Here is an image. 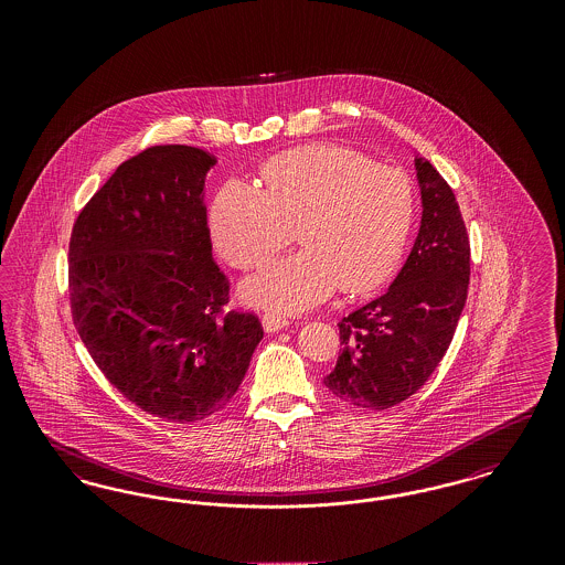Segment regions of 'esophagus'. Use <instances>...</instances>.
Listing matches in <instances>:
<instances>
[{"mask_svg":"<svg viewBox=\"0 0 565 565\" xmlns=\"http://www.w3.org/2000/svg\"><path fill=\"white\" fill-rule=\"evenodd\" d=\"M260 322H263V328H265L267 332H279V330H284V328L290 326V322H288L286 318L275 316V313H265Z\"/></svg>","mask_w":565,"mask_h":565,"instance_id":"esophagus-1","label":"esophagus"}]
</instances>
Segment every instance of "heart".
I'll return each instance as SVG.
<instances>
[{"label": "heart", "mask_w": 565, "mask_h": 565, "mask_svg": "<svg viewBox=\"0 0 565 565\" xmlns=\"http://www.w3.org/2000/svg\"><path fill=\"white\" fill-rule=\"evenodd\" d=\"M263 190L239 180L215 192L210 231L237 269H258L286 243L290 256L243 281L247 305L281 313L316 307L337 288L376 290L396 269L413 222L406 173L337 143H305L260 167Z\"/></svg>", "instance_id": "b5f03b06"}]
</instances>
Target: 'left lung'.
<instances>
[{
    "label": "left lung",
    "instance_id": "obj_1",
    "mask_svg": "<svg viewBox=\"0 0 565 565\" xmlns=\"http://www.w3.org/2000/svg\"><path fill=\"white\" fill-rule=\"evenodd\" d=\"M422 226L387 292L339 323L337 366L323 385L339 401L383 411L413 396L434 373L456 334L470 281V242L456 194L415 159Z\"/></svg>",
    "mask_w": 565,
    "mask_h": 565
}]
</instances>
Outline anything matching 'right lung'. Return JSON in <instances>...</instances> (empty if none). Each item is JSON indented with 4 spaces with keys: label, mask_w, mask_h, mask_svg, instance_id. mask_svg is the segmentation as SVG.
<instances>
[{
    "label": "right lung",
    "mask_w": 565,
    "mask_h": 565,
    "mask_svg": "<svg viewBox=\"0 0 565 565\" xmlns=\"http://www.w3.org/2000/svg\"><path fill=\"white\" fill-rule=\"evenodd\" d=\"M192 146H152L84 205L70 242V302L82 343L135 406L171 424L222 411L263 339L254 313L224 311L205 175Z\"/></svg>",
    "instance_id": "1"
}]
</instances>
